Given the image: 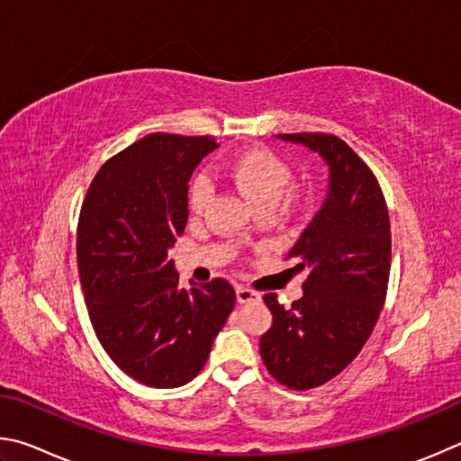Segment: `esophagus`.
Segmentation results:
<instances>
[{
  "instance_id": "obj_1",
  "label": "esophagus",
  "mask_w": 461,
  "mask_h": 461,
  "mask_svg": "<svg viewBox=\"0 0 461 461\" xmlns=\"http://www.w3.org/2000/svg\"><path fill=\"white\" fill-rule=\"evenodd\" d=\"M261 295L255 292V289H249L245 285H237V302L239 303H251V302H259Z\"/></svg>"
}]
</instances>
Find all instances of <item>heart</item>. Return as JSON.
I'll use <instances>...</instances> for the list:
<instances>
[{
    "label": "heart",
    "instance_id": "1",
    "mask_svg": "<svg viewBox=\"0 0 461 461\" xmlns=\"http://www.w3.org/2000/svg\"><path fill=\"white\" fill-rule=\"evenodd\" d=\"M226 174L235 188L255 208H276L284 198L294 172L284 158L267 148H251L226 164ZM212 200V184L208 177L196 176L188 185V206L194 214H202Z\"/></svg>",
    "mask_w": 461,
    "mask_h": 461
}]
</instances>
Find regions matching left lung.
Instances as JSON below:
<instances>
[{"label": "left lung", "instance_id": "left-lung-1", "mask_svg": "<svg viewBox=\"0 0 461 461\" xmlns=\"http://www.w3.org/2000/svg\"><path fill=\"white\" fill-rule=\"evenodd\" d=\"M318 151L330 190L289 251L308 271L303 295L284 308L265 294L273 324L259 350L269 375L292 391L316 389L358 357L383 310L391 273V222L381 185L348 143L330 133H279Z\"/></svg>", "mask_w": 461, "mask_h": 461}]
</instances>
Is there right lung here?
<instances>
[{
	"mask_svg": "<svg viewBox=\"0 0 461 461\" xmlns=\"http://www.w3.org/2000/svg\"><path fill=\"white\" fill-rule=\"evenodd\" d=\"M214 137L151 133L93 177L77 230L88 318L111 360L137 383H190L212 348L235 289L216 277L190 289L167 251L188 222V180Z\"/></svg>",
	"mask_w": 461,
	"mask_h": 461,
	"instance_id": "obj_1",
	"label": "right lung"
}]
</instances>
